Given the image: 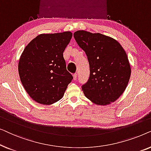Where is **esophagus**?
<instances>
[{"label": "esophagus", "mask_w": 151, "mask_h": 151, "mask_svg": "<svg viewBox=\"0 0 151 151\" xmlns=\"http://www.w3.org/2000/svg\"><path fill=\"white\" fill-rule=\"evenodd\" d=\"M73 80H76V79H77V74H76V73L73 74Z\"/></svg>", "instance_id": "esophagus-1"}]
</instances>
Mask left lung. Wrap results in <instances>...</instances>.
<instances>
[{
    "label": "left lung",
    "instance_id": "left-lung-1",
    "mask_svg": "<svg viewBox=\"0 0 151 151\" xmlns=\"http://www.w3.org/2000/svg\"><path fill=\"white\" fill-rule=\"evenodd\" d=\"M73 36L89 64V79L82 87L84 96L100 106L114 102L125 91L131 77L125 50L115 39L100 33L79 30Z\"/></svg>",
    "mask_w": 151,
    "mask_h": 151
}]
</instances>
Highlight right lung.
<instances>
[{
  "label": "right lung",
  "instance_id": "obj_1",
  "mask_svg": "<svg viewBox=\"0 0 151 151\" xmlns=\"http://www.w3.org/2000/svg\"><path fill=\"white\" fill-rule=\"evenodd\" d=\"M71 32L42 34L25 47L18 62L22 86L32 100L50 105L63 98L73 76L67 71L63 52Z\"/></svg>",
  "mask_w": 151,
  "mask_h": 151
}]
</instances>
